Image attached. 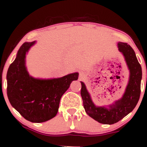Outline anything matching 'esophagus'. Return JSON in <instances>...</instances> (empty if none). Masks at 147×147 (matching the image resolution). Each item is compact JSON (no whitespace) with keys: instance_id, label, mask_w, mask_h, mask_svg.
Segmentation results:
<instances>
[{"instance_id":"esophagus-1","label":"esophagus","mask_w":147,"mask_h":147,"mask_svg":"<svg viewBox=\"0 0 147 147\" xmlns=\"http://www.w3.org/2000/svg\"><path fill=\"white\" fill-rule=\"evenodd\" d=\"M80 76H81V77H83V74H82H82H81V75H80Z\"/></svg>"}]
</instances>
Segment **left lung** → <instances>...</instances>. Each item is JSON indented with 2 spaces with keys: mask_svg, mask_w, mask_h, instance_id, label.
<instances>
[{
  "mask_svg": "<svg viewBox=\"0 0 147 147\" xmlns=\"http://www.w3.org/2000/svg\"><path fill=\"white\" fill-rule=\"evenodd\" d=\"M118 50L122 52L129 68V80L122 97L116 101L109 108L96 106L91 99L84 82H81V95L83 99V105L86 113L99 123L113 124L131 113L137 105L140 96L142 79V68L138 62L133 49L126 43L119 42Z\"/></svg>",
  "mask_w": 147,
  "mask_h": 147,
  "instance_id": "8db88e82",
  "label": "left lung"
}]
</instances>
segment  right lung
I'll use <instances>...</instances> for the list:
<instances>
[{
  "mask_svg": "<svg viewBox=\"0 0 147 147\" xmlns=\"http://www.w3.org/2000/svg\"><path fill=\"white\" fill-rule=\"evenodd\" d=\"M35 41L25 42L7 73V93L11 105L27 120L44 122L56 116L61 97L77 80L78 72L60 78L40 79L30 76L25 67V55Z\"/></svg>",
  "mask_w": 147,
  "mask_h": 147,
  "instance_id": "1",
  "label": "right lung"
}]
</instances>
